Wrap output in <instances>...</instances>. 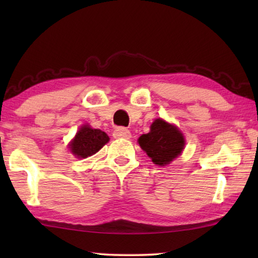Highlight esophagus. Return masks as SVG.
Returning <instances> with one entry per match:
<instances>
[{"instance_id": "1", "label": "esophagus", "mask_w": 258, "mask_h": 258, "mask_svg": "<svg viewBox=\"0 0 258 258\" xmlns=\"http://www.w3.org/2000/svg\"><path fill=\"white\" fill-rule=\"evenodd\" d=\"M112 137L115 139H130L131 132L125 127H116L112 133Z\"/></svg>"}]
</instances>
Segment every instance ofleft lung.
Instances as JSON below:
<instances>
[{
  "label": "left lung",
  "mask_w": 258,
  "mask_h": 258,
  "mask_svg": "<svg viewBox=\"0 0 258 258\" xmlns=\"http://www.w3.org/2000/svg\"><path fill=\"white\" fill-rule=\"evenodd\" d=\"M138 142L154 164L158 166L171 164L181 155L185 145L181 131L161 118L155 119L150 126V132L142 134Z\"/></svg>",
  "instance_id": "8db88e82"
}]
</instances>
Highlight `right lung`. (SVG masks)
Returning a JSON list of instances; mask_svg holds the SVG:
<instances>
[{
    "label": "right lung",
    "instance_id": "add662e5",
    "mask_svg": "<svg viewBox=\"0 0 258 258\" xmlns=\"http://www.w3.org/2000/svg\"><path fill=\"white\" fill-rule=\"evenodd\" d=\"M108 141L109 137L103 131L83 125L69 143V148L77 158H87L97 154Z\"/></svg>",
    "mask_w": 258,
    "mask_h": 258
}]
</instances>
